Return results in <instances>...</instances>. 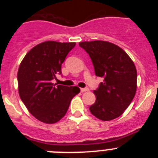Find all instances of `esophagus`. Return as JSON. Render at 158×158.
Instances as JSON below:
<instances>
[{
  "instance_id": "1",
  "label": "esophagus",
  "mask_w": 158,
  "mask_h": 158,
  "mask_svg": "<svg viewBox=\"0 0 158 158\" xmlns=\"http://www.w3.org/2000/svg\"><path fill=\"white\" fill-rule=\"evenodd\" d=\"M86 91H89V89H87V88L81 89V93H85V92H86Z\"/></svg>"
}]
</instances>
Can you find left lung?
Listing matches in <instances>:
<instances>
[{
  "label": "left lung",
  "mask_w": 158,
  "mask_h": 158,
  "mask_svg": "<svg viewBox=\"0 0 158 158\" xmlns=\"http://www.w3.org/2000/svg\"><path fill=\"white\" fill-rule=\"evenodd\" d=\"M79 46L89 54L95 74L104 78L93 91L96 100L89 107L90 112L103 121L120 116L136 93L137 70L133 61L122 48L109 42H81Z\"/></svg>",
  "instance_id": "1"
}]
</instances>
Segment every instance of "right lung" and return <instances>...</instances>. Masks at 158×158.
<instances>
[{
	"mask_svg": "<svg viewBox=\"0 0 158 158\" xmlns=\"http://www.w3.org/2000/svg\"><path fill=\"white\" fill-rule=\"evenodd\" d=\"M75 43L47 41L25 55L17 73L20 99L29 112L45 123H55L65 115L71 100L80 93L77 86L53 84Z\"/></svg>",
	"mask_w": 158,
	"mask_h": 158,
	"instance_id": "1",
	"label": "right lung"
}]
</instances>
